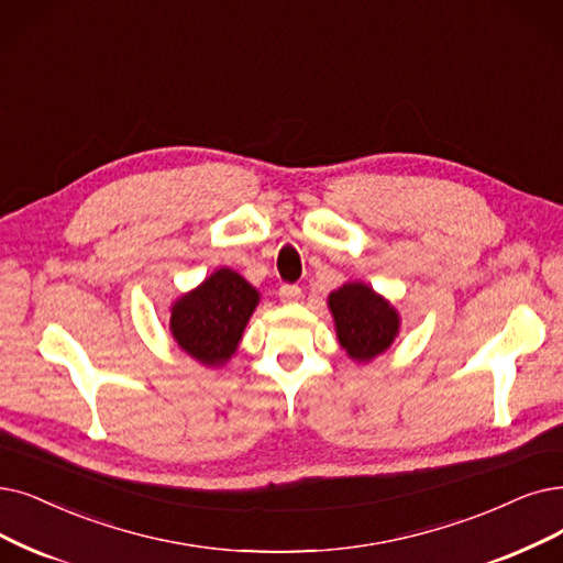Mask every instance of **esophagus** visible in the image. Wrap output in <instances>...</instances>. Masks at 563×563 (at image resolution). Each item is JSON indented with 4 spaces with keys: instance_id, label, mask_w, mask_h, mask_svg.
I'll use <instances>...</instances> for the list:
<instances>
[{
    "instance_id": "1",
    "label": "esophagus",
    "mask_w": 563,
    "mask_h": 563,
    "mask_svg": "<svg viewBox=\"0 0 563 563\" xmlns=\"http://www.w3.org/2000/svg\"><path fill=\"white\" fill-rule=\"evenodd\" d=\"M302 296V288L298 284H284L279 288V298L282 302H298Z\"/></svg>"
}]
</instances>
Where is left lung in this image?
I'll use <instances>...</instances> for the list:
<instances>
[{"instance_id":"1","label":"left lung","mask_w":563,"mask_h":563,"mask_svg":"<svg viewBox=\"0 0 563 563\" xmlns=\"http://www.w3.org/2000/svg\"><path fill=\"white\" fill-rule=\"evenodd\" d=\"M336 340L355 363H369L390 349L399 332L397 309L367 284L351 282L328 296Z\"/></svg>"}]
</instances>
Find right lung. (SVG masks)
I'll return each instance as SVG.
<instances>
[{
	"instance_id": "add662e5",
	"label": "right lung",
	"mask_w": 563,
	"mask_h": 563,
	"mask_svg": "<svg viewBox=\"0 0 563 563\" xmlns=\"http://www.w3.org/2000/svg\"><path fill=\"white\" fill-rule=\"evenodd\" d=\"M258 300V290L235 269L219 267L170 307L173 340L200 365L221 367L238 351Z\"/></svg>"
}]
</instances>
